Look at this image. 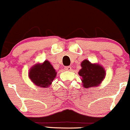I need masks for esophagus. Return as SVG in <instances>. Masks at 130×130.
Segmentation results:
<instances>
[{"label": "esophagus", "mask_w": 130, "mask_h": 130, "mask_svg": "<svg viewBox=\"0 0 130 130\" xmlns=\"http://www.w3.org/2000/svg\"><path fill=\"white\" fill-rule=\"evenodd\" d=\"M64 69H65V70H69V71H71V70H72V67H70V66L65 67Z\"/></svg>", "instance_id": "34e87169"}]
</instances>
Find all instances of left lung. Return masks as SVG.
I'll return each mask as SVG.
<instances>
[{
  "label": "left lung",
  "instance_id": "left-lung-1",
  "mask_svg": "<svg viewBox=\"0 0 130 130\" xmlns=\"http://www.w3.org/2000/svg\"><path fill=\"white\" fill-rule=\"evenodd\" d=\"M81 67L78 75L82 77L81 80L85 88L97 87L105 78V70L99 64L92 63L89 60H84L81 63Z\"/></svg>",
  "mask_w": 130,
  "mask_h": 130
}]
</instances>
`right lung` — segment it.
<instances>
[{
	"mask_svg": "<svg viewBox=\"0 0 130 130\" xmlns=\"http://www.w3.org/2000/svg\"><path fill=\"white\" fill-rule=\"evenodd\" d=\"M57 72L49 61L33 65L29 72V77L36 86L48 87L56 77Z\"/></svg>",
	"mask_w": 130,
	"mask_h": 130,
	"instance_id": "right-lung-1",
	"label": "right lung"
}]
</instances>
